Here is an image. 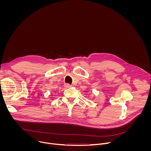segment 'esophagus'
<instances>
[{
    "instance_id": "34e87169",
    "label": "esophagus",
    "mask_w": 151,
    "mask_h": 151,
    "mask_svg": "<svg viewBox=\"0 0 151 151\" xmlns=\"http://www.w3.org/2000/svg\"><path fill=\"white\" fill-rule=\"evenodd\" d=\"M64 87H65L66 88H70L72 87V85L69 83H66V84H64Z\"/></svg>"
}]
</instances>
